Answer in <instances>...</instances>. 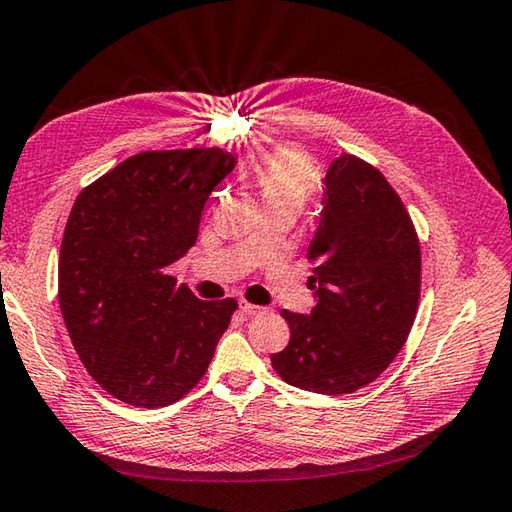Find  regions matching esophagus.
Listing matches in <instances>:
<instances>
[{
	"mask_svg": "<svg viewBox=\"0 0 512 512\" xmlns=\"http://www.w3.org/2000/svg\"><path fill=\"white\" fill-rule=\"evenodd\" d=\"M241 311H243V314L245 316H249V318H252V316H260V314H265V307H258V305H252V302H241Z\"/></svg>",
	"mask_w": 512,
	"mask_h": 512,
	"instance_id": "obj_1",
	"label": "esophagus"
}]
</instances>
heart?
Wrapping results in <instances>:
<instances>
[{
  "mask_svg": "<svg viewBox=\"0 0 512 512\" xmlns=\"http://www.w3.org/2000/svg\"><path fill=\"white\" fill-rule=\"evenodd\" d=\"M254 179L267 205H294L300 210L314 192V170L307 156L296 150L271 154L258 165Z\"/></svg>",
  "mask_w": 512,
  "mask_h": 512,
  "instance_id": "1",
  "label": "heart"
}]
</instances>
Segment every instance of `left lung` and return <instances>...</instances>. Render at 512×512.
Masks as SVG:
<instances>
[{"mask_svg":"<svg viewBox=\"0 0 512 512\" xmlns=\"http://www.w3.org/2000/svg\"><path fill=\"white\" fill-rule=\"evenodd\" d=\"M307 258L316 307L309 316L280 311L291 340L271 367L291 387L353 393L398 356L420 302V243L380 170L353 154L329 165Z\"/></svg>","mask_w":512,"mask_h":512,"instance_id":"8db88e82","label":"left lung"}]
</instances>
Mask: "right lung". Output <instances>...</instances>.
I'll return each mask as SVG.
<instances>
[{
  "mask_svg": "<svg viewBox=\"0 0 512 512\" xmlns=\"http://www.w3.org/2000/svg\"><path fill=\"white\" fill-rule=\"evenodd\" d=\"M218 148L141 152L83 190L59 254L72 347L114 398L159 409L194 389L234 298L198 300L168 267L196 243L207 196L234 170Z\"/></svg>",
  "mask_w": 512,
  "mask_h": 512,
  "instance_id": "obj_1",
  "label": "right lung"
}]
</instances>
